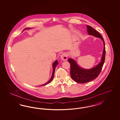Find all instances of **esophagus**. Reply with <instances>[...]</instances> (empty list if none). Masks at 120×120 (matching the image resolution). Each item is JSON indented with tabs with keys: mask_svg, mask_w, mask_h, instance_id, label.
Returning a JSON list of instances; mask_svg holds the SVG:
<instances>
[{
	"mask_svg": "<svg viewBox=\"0 0 120 120\" xmlns=\"http://www.w3.org/2000/svg\"><path fill=\"white\" fill-rule=\"evenodd\" d=\"M61 58L62 59V61H65L67 59V55L66 53H63L61 55Z\"/></svg>",
	"mask_w": 120,
	"mask_h": 120,
	"instance_id": "esophagus-1",
	"label": "esophagus"
}]
</instances>
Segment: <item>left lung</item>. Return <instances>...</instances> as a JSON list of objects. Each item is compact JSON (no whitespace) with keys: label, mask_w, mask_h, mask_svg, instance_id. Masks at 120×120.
I'll return each instance as SVG.
<instances>
[{"label":"left lung","mask_w":120,"mask_h":120,"mask_svg":"<svg viewBox=\"0 0 120 120\" xmlns=\"http://www.w3.org/2000/svg\"><path fill=\"white\" fill-rule=\"evenodd\" d=\"M87 33L89 35L102 39L104 44V49L102 52L101 61L94 67L91 69H84L80 67L73 59L70 58L68 62L70 65V75L72 79L78 83L83 84L90 82L97 78L102 70L105 59V42L103 37L98 31L90 26H87Z\"/></svg>","instance_id":"1"}]
</instances>
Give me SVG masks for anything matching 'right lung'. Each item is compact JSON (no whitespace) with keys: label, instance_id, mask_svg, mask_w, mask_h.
Wrapping results in <instances>:
<instances>
[{"label":"right lung","instance_id":"1","mask_svg":"<svg viewBox=\"0 0 120 120\" xmlns=\"http://www.w3.org/2000/svg\"><path fill=\"white\" fill-rule=\"evenodd\" d=\"M31 29V28H26V29H24V30H25V29ZM24 30H23V31H24ZM58 64V61H57V60H56V61H55L53 63V66H52V67H53V73H52V76L51 77L50 79L47 82V83H46V84H42V85H40V86H44V85H47V84H49V83L51 82V81L53 79V78H54V74H55V67H56V66H57V65Z\"/></svg>","mask_w":120,"mask_h":120}]
</instances>
